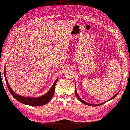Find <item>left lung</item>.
I'll use <instances>...</instances> for the list:
<instances>
[{
    "instance_id": "obj_1",
    "label": "left lung",
    "mask_w": 130,
    "mask_h": 130,
    "mask_svg": "<svg viewBox=\"0 0 130 130\" xmlns=\"http://www.w3.org/2000/svg\"><path fill=\"white\" fill-rule=\"evenodd\" d=\"M120 92V91H119ZM119 92H117V94H116L115 96H114L113 97H112V98L111 99H110L109 100H111V99H113V98H115L117 96V95H118V94L119 93ZM75 95H76V96H77V98L78 99V100H80V101L81 102H82L83 103H84V104H86V105H90V106H99V105H102V104H104V103H105V102H104V103H102V104H96V105H94V104H89V103H86V102H85V101H84V100H82L80 97L78 96V94H77V92H76V86H75Z\"/></svg>"
}]
</instances>
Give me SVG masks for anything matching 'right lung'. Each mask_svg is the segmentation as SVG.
I'll list each match as a JSON object with an SVG mask.
<instances>
[{
  "label": "right lung",
  "mask_w": 130,
  "mask_h": 130,
  "mask_svg": "<svg viewBox=\"0 0 130 130\" xmlns=\"http://www.w3.org/2000/svg\"><path fill=\"white\" fill-rule=\"evenodd\" d=\"M4 77L5 79H6V82L9 91L10 93L13 96V98L18 100V102H21V103L26 105H31V106H41L43 105L47 104V103L50 102V100H51L52 96H53L54 91H55V84H56L57 82L58 81L57 78L56 81L54 82V83L53 85L52 86L51 89H50L48 92H47L46 94L38 98H31V97H24L22 96H20V95H18L15 92L13 91L12 89L10 88V87L9 85V84L8 83L6 78V71H5V67H4Z\"/></svg>",
  "instance_id": "right-lung-1"
}]
</instances>
